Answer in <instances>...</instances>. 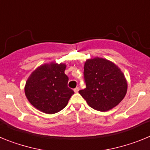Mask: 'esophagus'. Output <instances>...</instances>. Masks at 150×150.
<instances>
[{
	"instance_id": "34e87169",
	"label": "esophagus",
	"mask_w": 150,
	"mask_h": 150,
	"mask_svg": "<svg viewBox=\"0 0 150 150\" xmlns=\"http://www.w3.org/2000/svg\"><path fill=\"white\" fill-rule=\"evenodd\" d=\"M79 87H76V88H74V92H76V93H77L78 91H79Z\"/></svg>"
}]
</instances>
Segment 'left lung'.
<instances>
[{"label":"left lung","instance_id":"left-lung-1","mask_svg":"<svg viewBox=\"0 0 150 150\" xmlns=\"http://www.w3.org/2000/svg\"><path fill=\"white\" fill-rule=\"evenodd\" d=\"M83 74L86 88L79 90V93L96 110L112 109L126 95L128 84L125 75L118 66L107 59H88Z\"/></svg>","mask_w":150,"mask_h":150}]
</instances>
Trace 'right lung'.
<instances>
[{"mask_svg": "<svg viewBox=\"0 0 150 150\" xmlns=\"http://www.w3.org/2000/svg\"><path fill=\"white\" fill-rule=\"evenodd\" d=\"M66 64L52 62L32 72L25 86L26 98L35 108L48 114L59 112L67 106L74 91L67 87Z\"/></svg>", "mask_w": 150, "mask_h": 150, "instance_id": "1", "label": "right lung"}]
</instances>
